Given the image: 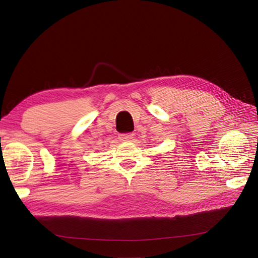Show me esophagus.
<instances>
[{
    "mask_svg": "<svg viewBox=\"0 0 258 258\" xmlns=\"http://www.w3.org/2000/svg\"><path fill=\"white\" fill-rule=\"evenodd\" d=\"M133 138H134V134L133 133H123V134H119V137H118V139L120 140V141H123V142L132 141Z\"/></svg>",
    "mask_w": 258,
    "mask_h": 258,
    "instance_id": "1",
    "label": "esophagus"
}]
</instances>
